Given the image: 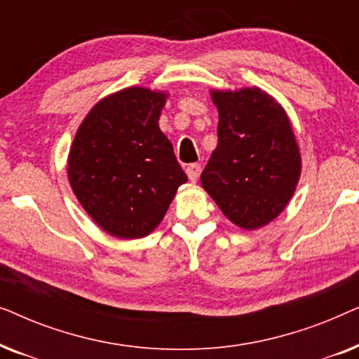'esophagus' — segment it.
Segmentation results:
<instances>
[{
    "mask_svg": "<svg viewBox=\"0 0 359 359\" xmlns=\"http://www.w3.org/2000/svg\"><path fill=\"white\" fill-rule=\"evenodd\" d=\"M186 175H188V178L194 183V181L198 180L199 175H201V165L199 163L188 165V166H186Z\"/></svg>",
    "mask_w": 359,
    "mask_h": 359,
    "instance_id": "obj_1",
    "label": "esophagus"
}]
</instances>
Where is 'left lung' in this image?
<instances>
[{"label":"left lung","instance_id":"8db88e82","mask_svg":"<svg viewBox=\"0 0 359 359\" xmlns=\"http://www.w3.org/2000/svg\"><path fill=\"white\" fill-rule=\"evenodd\" d=\"M210 97L219 111V142L201 184L237 227H264L283 212L301 178L291 121L259 88L210 90Z\"/></svg>","mask_w":359,"mask_h":359}]
</instances>
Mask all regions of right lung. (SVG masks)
I'll use <instances>...</instances> for the list:
<instances>
[{
  "label": "right lung",
  "instance_id": "obj_1",
  "mask_svg": "<svg viewBox=\"0 0 359 359\" xmlns=\"http://www.w3.org/2000/svg\"><path fill=\"white\" fill-rule=\"evenodd\" d=\"M168 93L132 86L102 97L78 127L68 181L88 215L117 238L154 232L188 176L158 119Z\"/></svg>",
  "mask_w": 359,
  "mask_h": 359
}]
</instances>
